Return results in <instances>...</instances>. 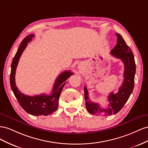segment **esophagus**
Returning a JSON list of instances; mask_svg holds the SVG:
<instances>
[{"instance_id":"obj_1","label":"esophagus","mask_w":148,"mask_h":148,"mask_svg":"<svg viewBox=\"0 0 148 148\" xmlns=\"http://www.w3.org/2000/svg\"><path fill=\"white\" fill-rule=\"evenodd\" d=\"M78 69L79 70H81V71H83L84 70V66H83V64H79L78 65Z\"/></svg>"}]
</instances>
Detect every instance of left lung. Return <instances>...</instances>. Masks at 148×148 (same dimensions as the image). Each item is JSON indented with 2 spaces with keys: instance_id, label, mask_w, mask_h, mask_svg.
I'll use <instances>...</instances> for the list:
<instances>
[{
  "instance_id": "1",
  "label": "left lung",
  "mask_w": 148,
  "mask_h": 148,
  "mask_svg": "<svg viewBox=\"0 0 148 148\" xmlns=\"http://www.w3.org/2000/svg\"><path fill=\"white\" fill-rule=\"evenodd\" d=\"M116 35L117 44L111 51L110 53L113 56L120 59L123 62L125 66L124 81L116 94H113V92L109 94L108 98L109 104L105 108H101L99 104L92 102L88 98L87 87H84L86 107L87 111L92 115L107 116L117 113L123 107L133 90L136 73V64L133 53L122 36L119 33H116Z\"/></svg>"
}]
</instances>
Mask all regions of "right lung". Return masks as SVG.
Wrapping results in <instances>:
<instances>
[{
  "instance_id": "obj_1",
  "label": "right lung",
  "mask_w": 148,
  "mask_h": 148,
  "mask_svg": "<svg viewBox=\"0 0 148 148\" xmlns=\"http://www.w3.org/2000/svg\"><path fill=\"white\" fill-rule=\"evenodd\" d=\"M33 36H34L33 34L27 36L20 43L12 62L10 83L11 88L16 99H17L20 106L25 112L35 116H47L54 113L58 109L59 99L62 88L66 82V81L73 73L71 71H66L59 75L54 82L52 93L49 95L43 94L38 95L28 96L21 93L15 84V75L16 69L21 55L24 49L26 48L28 43L32 41Z\"/></svg>"
}]
</instances>
